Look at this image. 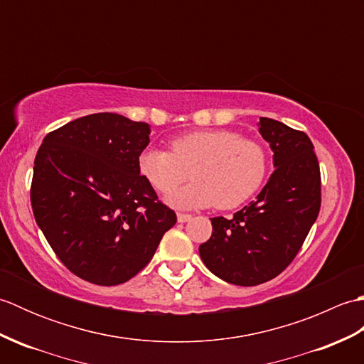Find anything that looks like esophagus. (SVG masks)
Returning a JSON list of instances; mask_svg holds the SVG:
<instances>
[{"label":"esophagus","mask_w":364,"mask_h":364,"mask_svg":"<svg viewBox=\"0 0 364 364\" xmlns=\"http://www.w3.org/2000/svg\"><path fill=\"white\" fill-rule=\"evenodd\" d=\"M176 219H178V222H180V223H184V222H189L191 219H192V215L191 214H178L176 215Z\"/></svg>","instance_id":"1"}]
</instances>
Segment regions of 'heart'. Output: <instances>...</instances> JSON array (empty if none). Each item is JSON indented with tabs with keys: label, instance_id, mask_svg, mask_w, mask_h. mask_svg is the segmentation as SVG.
<instances>
[{
	"label": "heart",
	"instance_id": "b5f03b06",
	"mask_svg": "<svg viewBox=\"0 0 364 364\" xmlns=\"http://www.w3.org/2000/svg\"><path fill=\"white\" fill-rule=\"evenodd\" d=\"M170 150L149 149L137 156V168L153 189L167 194L188 176L195 183L166 197L180 210L236 208L257 192L267 173L262 146L228 129H198L175 137Z\"/></svg>",
	"mask_w": 364,
	"mask_h": 364
}]
</instances>
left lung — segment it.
<instances>
[{
	"label": "left lung",
	"mask_w": 364,
	"mask_h": 364,
	"mask_svg": "<svg viewBox=\"0 0 364 364\" xmlns=\"http://www.w3.org/2000/svg\"><path fill=\"white\" fill-rule=\"evenodd\" d=\"M258 131L274 153V173L233 218H213L210 241L198 249L215 277L237 286H257L283 272L321 208L319 162L310 137L267 117H259Z\"/></svg>",
	"instance_id": "1"
}]
</instances>
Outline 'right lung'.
Returning a JSON list of instances; mask_svg holds the SVG:
<instances>
[{
  "instance_id": "right-lung-1",
  "label": "right lung",
  "mask_w": 364,
  "mask_h": 364,
  "mask_svg": "<svg viewBox=\"0 0 364 364\" xmlns=\"http://www.w3.org/2000/svg\"><path fill=\"white\" fill-rule=\"evenodd\" d=\"M150 125L100 112L46 134L34 161L31 205L38 228L75 275L100 286L149 264L176 214L139 173Z\"/></svg>"
}]
</instances>
